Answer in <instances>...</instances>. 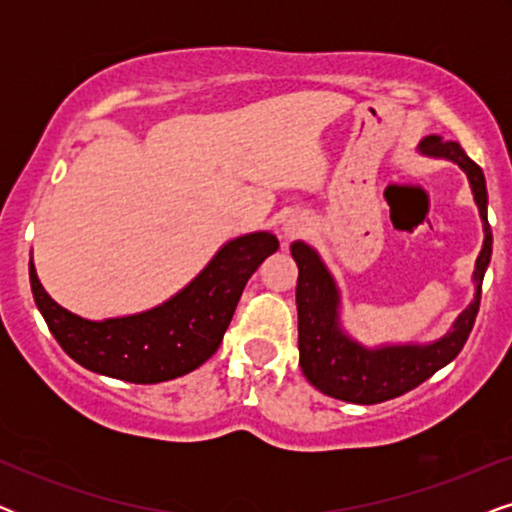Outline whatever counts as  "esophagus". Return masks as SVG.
I'll use <instances>...</instances> for the list:
<instances>
[{"mask_svg": "<svg viewBox=\"0 0 512 512\" xmlns=\"http://www.w3.org/2000/svg\"><path fill=\"white\" fill-rule=\"evenodd\" d=\"M282 230H284V237H296V235L303 233V223H298L296 219H291V221L284 223Z\"/></svg>", "mask_w": 512, "mask_h": 512, "instance_id": "esophagus-1", "label": "esophagus"}]
</instances>
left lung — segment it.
I'll use <instances>...</instances> for the list:
<instances>
[{"label":"left lung","instance_id":"left-lung-1","mask_svg":"<svg viewBox=\"0 0 512 512\" xmlns=\"http://www.w3.org/2000/svg\"><path fill=\"white\" fill-rule=\"evenodd\" d=\"M419 151L433 158H447L466 172L475 205L480 209L485 244L475 261V300L459 314L452 331L431 345H387L368 349L349 338L340 328V293L331 272L305 242L291 244V256L298 263V349L300 368L312 387L321 394L347 403L373 405L408 394L447 366L473 331L480 310L482 277L492 258V228L487 221V186L480 165L466 156L457 142H445L438 135L422 139Z\"/></svg>","mask_w":512,"mask_h":512}]
</instances>
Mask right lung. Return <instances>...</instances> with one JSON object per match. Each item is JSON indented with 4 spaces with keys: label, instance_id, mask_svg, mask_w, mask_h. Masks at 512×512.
<instances>
[{
    "label": "right lung",
    "instance_id": "obj_1",
    "mask_svg": "<svg viewBox=\"0 0 512 512\" xmlns=\"http://www.w3.org/2000/svg\"><path fill=\"white\" fill-rule=\"evenodd\" d=\"M277 249L272 233L235 237L167 303L104 321L81 319L55 303L32 261L30 284L48 331L76 363L123 382L156 384L191 373L219 349L249 277Z\"/></svg>",
    "mask_w": 512,
    "mask_h": 512
}]
</instances>
